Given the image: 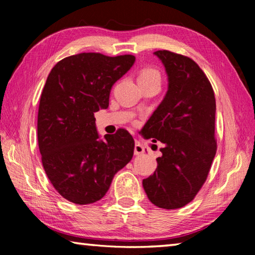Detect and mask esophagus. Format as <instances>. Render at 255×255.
Wrapping results in <instances>:
<instances>
[{"label":"esophagus","mask_w":255,"mask_h":255,"mask_svg":"<svg viewBox=\"0 0 255 255\" xmlns=\"http://www.w3.org/2000/svg\"><path fill=\"white\" fill-rule=\"evenodd\" d=\"M145 153V147L141 145L139 141H136L135 143V155H141Z\"/></svg>","instance_id":"34e87169"}]
</instances>
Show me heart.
I'll list each match as a JSON object with an SVG mask.
<instances>
[{
    "label": "heart",
    "instance_id": "b5f03b06",
    "mask_svg": "<svg viewBox=\"0 0 255 255\" xmlns=\"http://www.w3.org/2000/svg\"><path fill=\"white\" fill-rule=\"evenodd\" d=\"M139 82L143 81H155L161 84V73H159L156 68L154 67H146L140 72L139 77H138Z\"/></svg>",
    "mask_w": 255,
    "mask_h": 255
}]
</instances>
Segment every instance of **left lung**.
<instances>
[{"mask_svg": "<svg viewBox=\"0 0 255 255\" xmlns=\"http://www.w3.org/2000/svg\"><path fill=\"white\" fill-rule=\"evenodd\" d=\"M165 67L169 89L144 126L145 137L164 144L154 173L143 180L152 204L176 209L195 199L217 150L213 86L196 62L169 50L154 53Z\"/></svg>", "mask_w": 255, "mask_h": 255, "instance_id": "left-lung-1", "label": "left lung"}]
</instances>
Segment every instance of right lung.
<instances>
[{"label": "right lung", "mask_w": 255, "mask_h": 255, "mask_svg": "<svg viewBox=\"0 0 255 255\" xmlns=\"http://www.w3.org/2000/svg\"><path fill=\"white\" fill-rule=\"evenodd\" d=\"M133 63L132 55L82 53L59 60L47 77L37 123L42 166L59 195L76 205L103 198L132 157L135 143L125 129L99 139L94 112L107 109L112 85Z\"/></svg>", "instance_id": "add662e5"}]
</instances>
